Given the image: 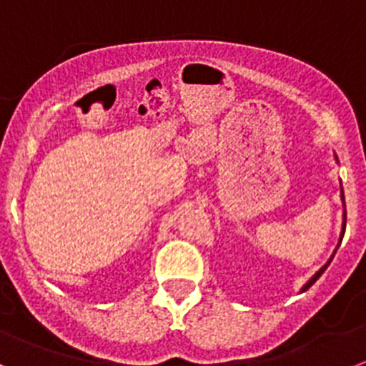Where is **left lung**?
<instances>
[{
  "instance_id": "8db88e82",
  "label": "left lung",
  "mask_w": 366,
  "mask_h": 366,
  "mask_svg": "<svg viewBox=\"0 0 366 366\" xmlns=\"http://www.w3.org/2000/svg\"><path fill=\"white\" fill-rule=\"evenodd\" d=\"M334 157H335V154H334ZM335 162H339V160H337V157H335ZM341 200H343V206H345V197H343V186H341ZM345 228H347V207H343V228H341V235H339V242H337V248H339V244H341V240H343V235H345ZM335 252H337V249H335ZM335 252H334V253H332V257H330V259H328V262H327V264L322 266V268H321V269H319V272H317V273H315L314 277H312V279H310V281H308V282H306V285H305V286H302V288H301V292H306V290L310 288V286H312V285H314V282H315V281H317V279H319V277H321V275H322V272H325V269H327V268H328V264H330V262H332V259H334Z\"/></svg>"
}]
</instances>
